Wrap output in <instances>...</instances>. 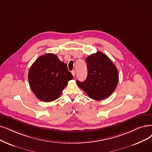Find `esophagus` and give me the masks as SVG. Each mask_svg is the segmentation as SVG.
Wrapping results in <instances>:
<instances>
[{"mask_svg":"<svg viewBox=\"0 0 152 152\" xmlns=\"http://www.w3.org/2000/svg\"><path fill=\"white\" fill-rule=\"evenodd\" d=\"M72 75H74V76H75V70H72Z\"/></svg>","mask_w":152,"mask_h":152,"instance_id":"34e87169","label":"esophagus"}]
</instances>
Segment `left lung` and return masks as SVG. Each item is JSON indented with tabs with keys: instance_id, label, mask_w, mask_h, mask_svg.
<instances>
[{
	"instance_id": "left-lung-1",
	"label": "left lung",
	"mask_w": 152,
	"mask_h": 152,
	"mask_svg": "<svg viewBox=\"0 0 152 152\" xmlns=\"http://www.w3.org/2000/svg\"><path fill=\"white\" fill-rule=\"evenodd\" d=\"M88 75L86 80L77 86L90 98L102 100L110 96L115 90L118 81L116 66L104 53L97 52L86 59Z\"/></svg>"
}]
</instances>
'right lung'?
<instances>
[{
	"label": "right lung",
	"instance_id": "obj_1",
	"mask_svg": "<svg viewBox=\"0 0 152 152\" xmlns=\"http://www.w3.org/2000/svg\"><path fill=\"white\" fill-rule=\"evenodd\" d=\"M73 78L67 65L54 53L39 57L31 66L28 75L32 92L37 99L45 102L57 99Z\"/></svg>",
	"mask_w": 152,
	"mask_h": 152
}]
</instances>
